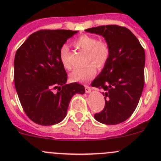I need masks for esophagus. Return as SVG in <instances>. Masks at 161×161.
Returning a JSON list of instances; mask_svg holds the SVG:
<instances>
[{"mask_svg": "<svg viewBox=\"0 0 161 161\" xmlns=\"http://www.w3.org/2000/svg\"><path fill=\"white\" fill-rule=\"evenodd\" d=\"M85 91L86 92L89 93V92H91V87L89 86L88 85H85Z\"/></svg>", "mask_w": 161, "mask_h": 161, "instance_id": "obj_1", "label": "esophagus"}]
</instances>
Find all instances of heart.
Returning a JSON list of instances; mask_svg holds the SVG:
<instances>
[{"mask_svg":"<svg viewBox=\"0 0 161 161\" xmlns=\"http://www.w3.org/2000/svg\"><path fill=\"white\" fill-rule=\"evenodd\" d=\"M73 44L79 49L86 52V63L90 64L75 69L70 74L71 80L79 82H88L97 73V66L102 68L108 62L110 56L109 45L105 40H98L94 36L88 34L79 36L73 41ZM69 55V47L63 45L60 49V59L64 69L68 70L71 69Z\"/></svg>","mask_w":161,"mask_h":161,"instance_id":"heart-1","label":"heart"}]
</instances>
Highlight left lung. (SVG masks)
Returning a JSON list of instances; mask_svg holds the SVG:
<instances>
[{
	"instance_id": "left-lung-1",
	"label": "left lung",
	"mask_w": 161,
	"mask_h": 161,
	"mask_svg": "<svg viewBox=\"0 0 161 161\" xmlns=\"http://www.w3.org/2000/svg\"><path fill=\"white\" fill-rule=\"evenodd\" d=\"M86 31L103 36L110 47L108 62L91 84L106 91L104 108L94 118L105 125L120 124L132 114L142 95L145 51L126 27L100 25Z\"/></svg>"
}]
</instances>
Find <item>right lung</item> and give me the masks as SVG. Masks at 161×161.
I'll return each mask as SVG.
<instances>
[{"label": "right lung", "instance_id": "add662e5", "mask_svg": "<svg viewBox=\"0 0 161 161\" xmlns=\"http://www.w3.org/2000/svg\"><path fill=\"white\" fill-rule=\"evenodd\" d=\"M76 32L39 30L31 34L16 51L14 86L25 114L36 124L52 125L61 122L67 114L71 97L85 92L81 84H66L68 75L60 59L61 47Z\"/></svg>", "mask_w": 161, "mask_h": 161}]
</instances>
